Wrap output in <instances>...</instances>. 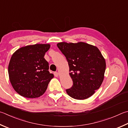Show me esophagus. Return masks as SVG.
I'll use <instances>...</instances> for the list:
<instances>
[{"label":"esophagus","mask_w":128,"mask_h":128,"mask_svg":"<svg viewBox=\"0 0 128 128\" xmlns=\"http://www.w3.org/2000/svg\"><path fill=\"white\" fill-rule=\"evenodd\" d=\"M54 76H59V73H58V72H55Z\"/></svg>","instance_id":"34e87169"}]
</instances>
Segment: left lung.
I'll use <instances>...</instances> for the list:
<instances>
[{
  "label": "left lung",
  "mask_w": 128,
  "mask_h": 128,
  "mask_svg": "<svg viewBox=\"0 0 128 128\" xmlns=\"http://www.w3.org/2000/svg\"><path fill=\"white\" fill-rule=\"evenodd\" d=\"M57 46L68 62L73 85L66 90L69 96L84 100L100 87L104 78L106 62L96 46L80 42L58 43Z\"/></svg>",
  "instance_id": "1"
}]
</instances>
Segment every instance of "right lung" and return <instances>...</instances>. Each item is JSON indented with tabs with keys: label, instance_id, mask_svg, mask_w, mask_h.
<instances>
[{
	"label": "right lung",
	"instance_id": "add662e5",
	"mask_svg": "<svg viewBox=\"0 0 128 128\" xmlns=\"http://www.w3.org/2000/svg\"><path fill=\"white\" fill-rule=\"evenodd\" d=\"M50 44H35L20 48L13 53L8 66L11 84L20 96L36 98L42 95L54 74L48 71L44 58Z\"/></svg>",
	"mask_w": 128,
	"mask_h": 128
}]
</instances>
